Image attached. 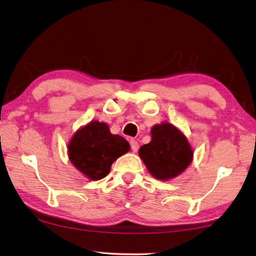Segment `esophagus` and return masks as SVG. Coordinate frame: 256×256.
Instances as JSON below:
<instances>
[{
	"mask_svg": "<svg viewBox=\"0 0 256 256\" xmlns=\"http://www.w3.org/2000/svg\"><path fill=\"white\" fill-rule=\"evenodd\" d=\"M130 144H131V148L133 152H136L138 150V141L134 140V138H131V140H130Z\"/></svg>",
	"mask_w": 256,
	"mask_h": 256,
	"instance_id": "1",
	"label": "esophagus"
}]
</instances>
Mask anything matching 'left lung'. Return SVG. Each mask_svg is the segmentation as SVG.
Wrapping results in <instances>:
<instances>
[{
    "label": "left lung",
    "instance_id": "1",
    "mask_svg": "<svg viewBox=\"0 0 256 256\" xmlns=\"http://www.w3.org/2000/svg\"><path fill=\"white\" fill-rule=\"evenodd\" d=\"M138 156L154 178L169 180L188 168L194 152L184 134L164 122L152 128L151 142L140 148Z\"/></svg>",
    "mask_w": 256,
    "mask_h": 256
}]
</instances>
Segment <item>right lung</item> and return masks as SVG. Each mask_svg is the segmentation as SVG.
<instances>
[{"instance_id": "add662e5", "label": "right lung", "mask_w": 256, "mask_h": 256, "mask_svg": "<svg viewBox=\"0 0 256 256\" xmlns=\"http://www.w3.org/2000/svg\"><path fill=\"white\" fill-rule=\"evenodd\" d=\"M128 150V142L110 133L108 124L92 120L72 136L68 156L88 179L100 180L108 174L113 162Z\"/></svg>"}]
</instances>
